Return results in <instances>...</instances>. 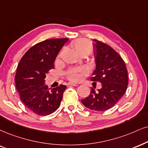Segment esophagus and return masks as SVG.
Returning a JSON list of instances; mask_svg holds the SVG:
<instances>
[{
  "instance_id": "1",
  "label": "esophagus",
  "mask_w": 148,
  "mask_h": 148,
  "mask_svg": "<svg viewBox=\"0 0 148 148\" xmlns=\"http://www.w3.org/2000/svg\"><path fill=\"white\" fill-rule=\"evenodd\" d=\"M69 86H77V84H74V83H69Z\"/></svg>"
}]
</instances>
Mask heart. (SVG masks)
Wrapping results in <instances>:
<instances>
[{"label":"heart","instance_id":"obj_1","mask_svg":"<svg viewBox=\"0 0 148 148\" xmlns=\"http://www.w3.org/2000/svg\"><path fill=\"white\" fill-rule=\"evenodd\" d=\"M73 47L79 54L84 52H90L92 50V45L90 42L85 39H77L73 42ZM60 57V55L58 58ZM88 73V69L86 67H72L65 72L66 77L73 82L79 81L82 75Z\"/></svg>","mask_w":148,"mask_h":148}]
</instances>
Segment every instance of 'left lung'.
Here are the masks:
<instances>
[{
    "label": "left lung",
    "instance_id": "1",
    "mask_svg": "<svg viewBox=\"0 0 148 148\" xmlns=\"http://www.w3.org/2000/svg\"><path fill=\"white\" fill-rule=\"evenodd\" d=\"M96 68L91 81L102 84L101 89L81 100L85 107L95 111H104L114 106L125 94L128 77L126 66L121 56L106 44L93 40Z\"/></svg>",
    "mask_w": 148,
    "mask_h": 148
}]
</instances>
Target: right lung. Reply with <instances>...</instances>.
I'll return each instance as SVG.
<instances>
[{
	"mask_svg": "<svg viewBox=\"0 0 148 148\" xmlns=\"http://www.w3.org/2000/svg\"><path fill=\"white\" fill-rule=\"evenodd\" d=\"M68 38H56L36 44L26 52L18 64L15 83L24 104L38 115H49L59 108L65 85L52 89L45 85L46 74Z\"/></svg>",
	"mask_w": 148,
	"mask_h": 148,
	"instance_id": "1",
	"label": "right lung"
}]
</instances>
